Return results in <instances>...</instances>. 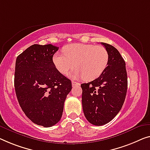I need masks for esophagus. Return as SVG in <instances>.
I'll return each instance as SVG.
<instances>
[{
	"label": "esophagus",
	"instance_id": "34e87169",
	"mask_svg": "<svg viewBox=\"0 0 150 150\" xmlns=\"http://www.w3.org/2000/svg\"><path fill=\"white\" fill-rule=\"evenodd\" d=\"M72 85H73V86H80V83L79 82L72 81Z\"/></svg>",
	"mask_w": 150,
	"mask_h": 150
}]
</instances>
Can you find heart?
I'll return each instance as SVG.
<instances>
[{
  "label": "heart",
  "mask_w": 150,
  "mask_h": 150,
  "mask_svg": "<svg viewBox=\"0 0 150 150\" xmlns=\"http://www.w3.org/2000/svg\"><path fill=\"white\" fill-rule=\"evenodd\" d=\"M64 53L54 54V64L63 75L76 64L78 67L70 75L75 79L85 77L89 81L96 79L106 69L109 61L108 51L102 46L71 44L64 47Z\"/></svg>",
  "instance_id": "obj_1"
}]
</instances>
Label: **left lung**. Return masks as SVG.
I'll list each match as a JSON object with an SVG mask.
<instances>
[{
    "mask_svg": "<svg viewBox=\"0 0 150 150\" xmlns=\"http://www.w3.org/2000/svg\"><path fill=\"white\" fill-rule=\"evenodd\" d=\"M108 52V65L99 77L82 83V106L86 119L102 126L113 119L124 104L127 90L125 62L117 48L101 42Z\"/></svg>",
    "mask_w": 150,
    "mask_h": 150,
    "instance_id": "left-lung-1",
    "label": "left lung"
}]
</instances>
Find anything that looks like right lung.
Listing matches in <instances>:
<instances>
[{
  "label": "right lung",
  "mask_w": 150,
  "mask_h": 150,
  "mask_svg": "<svg viewBox=\"0 0 150 150\" xmlns=\"http://www.w3.org/2000/svg\"><path fill=\"white\" fill-rule=\"evenodd\" d=\"M59 47L33 44L18 56L15 89L22 110L33 123L52 127L61 120L64 102L72 89L70 79L55 67Z\"/></svg>",
  "instance_id": "obj_1"
}]
</instances>
